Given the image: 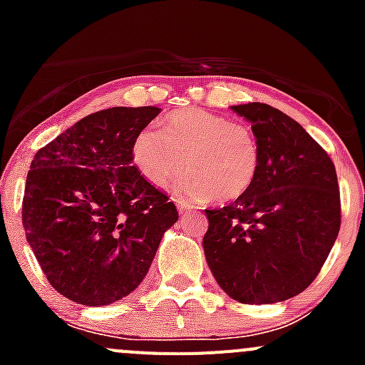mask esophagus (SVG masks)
I'll list each match as a JSON object with an SVG mask.
<instances>
[{
    "label": "esophagus",
    "mask_w": 365,
    "mask_h": 365,
    "mask_svg": "<svg viewBox=\"0 0 365 365\" xmlns=\"http://www.w3.org/2000/svg\"><path fill=\"white\" fill-rule=\"evenodd\" d=\"M176 206H178V212H180V213L190 212V210L194 208V206H190L189 203H185V201H178V203H176Z\"/></svg>",
    "instance_id": "34e87169"
}]
</instances>
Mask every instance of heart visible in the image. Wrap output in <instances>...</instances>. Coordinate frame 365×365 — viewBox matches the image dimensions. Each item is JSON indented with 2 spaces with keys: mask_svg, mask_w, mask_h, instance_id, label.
<instances>
[{
  "mask_svg": "<svg viewBox=\"0 0 365 365\" xmlns=\"http://www.w3.org/2000/svg\"><path fill=\"white\" fill-rule=\"evenodd\" d=\"M187 168L178 192L196 201H237L252 189L261 146L249 125L201 108L169 113L162 128L145 127L132 143V159L152 185L165 187Z\"/></svg>",
  "mask_w": 365,
  "mask_h": 365,
  "instance_id": "heart-1",
  "label": "heart"
}]
</instances>
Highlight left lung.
I'll return each mask as SVG.
<instances>
[{
	"mask_svg": "<svg viewBox=\"0 0 365 365\" xmlns=\"http://www.w3.org/2000/svg\"><path fill=\"white\" fill-rule=\"evenodd\" d=\"M231 109L252 123L261 168L244 197L205 210L206 263L242 304L284 302L309 288L339 233L336 168L288 114L261 102Z\"/></svg>",
	"mask_w": 365,
	"mask_h": 365,
	"instance_id": "obj_1",
	"label": "left lung"
}]
</instances>
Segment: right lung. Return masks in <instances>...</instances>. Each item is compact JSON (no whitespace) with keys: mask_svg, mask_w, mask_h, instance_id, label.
Listing matches in <instances>:
<instances>
[{"mask_svg":"<svg viewBox=\"0 0 365 365\" xmlns=\"http://www.w3.org/2000/svg\"><path fill=\"white\" fill-rule=\"evenodd\" d=\"M159 108L88 114L40 148L23 197L26 240L47 281L83 305L134 292L178 220L164 192L132 164V143Z\"/></svg>","mask_w":365,"mask_h":365,"instance_id":"add662e5","label":"right lung"}]
</instances>
